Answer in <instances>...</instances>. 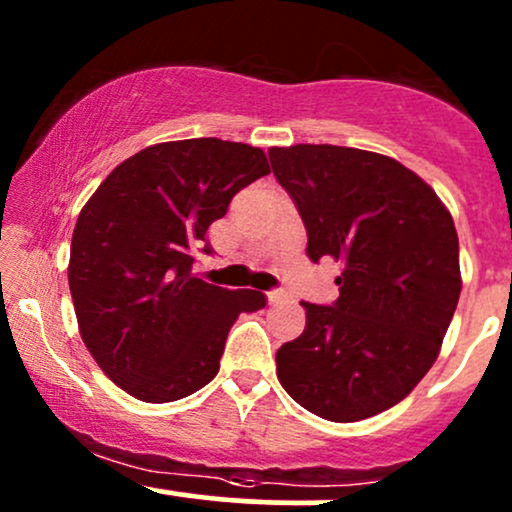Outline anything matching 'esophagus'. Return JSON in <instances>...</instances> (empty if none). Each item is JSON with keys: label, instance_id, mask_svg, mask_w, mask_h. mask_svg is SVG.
Returning <instances> with one entry per match:
<instances>
[{"label": "esophagus", "instance_id": "34e87169", "mask_svg": "<svg viewBox=\"0 0 512 512\" xmlns=\"http://www.w3.org/2000/svg\"><path fill=\"white\" fill-rule=\"evenodd\" d=\"M267 301L272 303V305H279V303L289 301V296H286L284 291H269V293H267Z\"/></svg>", "mask_w": 512, "mask_h": 512}]
</instances>
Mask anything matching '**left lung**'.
Segmentation results:
<instances>
[{"label": "left lung", "mask_w": 512, "mask_h": 512, "mask_svg": "<svg viewBox=\"0 0 512 512\" xmlns=\"http://www.w3.org/2000/svg\"><path fill=\"white\" fill-rule=\"evenodd\" d=\"M269 161L305 223L310 260L342 262L337 301H303V334L276 351L281 387L337 424L395 407L436 363L460 301L450 211L414 170L373 151L272 146Z\"/></svg>", "instance_id": "obj_1"}]
</instances>
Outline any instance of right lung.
Instances as JSON below:
<instances>
[{
	"mask_svg": "<svg viewBox=\"0 0 512 512\" xmlns=\"http://www.w3.org/2000/svg\"><path fill=\"white\" fill-rule=\"evenodd\" d=\"M269 175L262 149L216 137L146 146L122 161L81 209L69 291L86 349L142 402H175L214 380L240 313L262 291L197 279L207 228L233 195Z\"/></svg>",
	"mask_w": 512,
	"mask_h": 512,
	"instance_id": "obj_1",
	"label": "right lung"
}]
</instances>
